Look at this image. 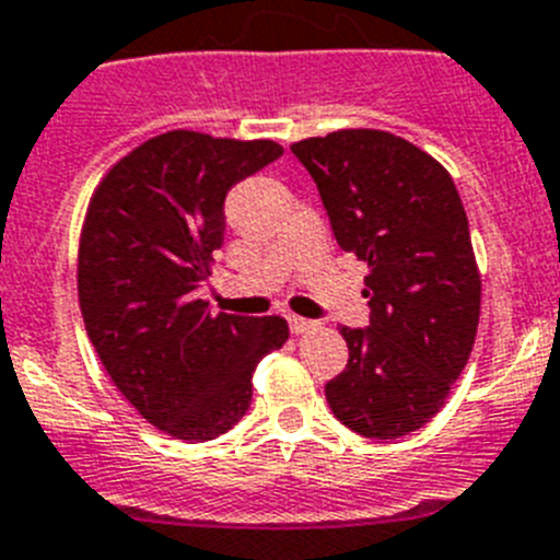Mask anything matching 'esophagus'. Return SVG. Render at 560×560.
<instances>
[{
    "mask_svg": "<svg viewBox=\"0 0 560 560\" xmlns=\"http://www.w3.org/2000/svg\"><path fill=\"white\" fill-rule=\"evenodd\" d=\"M289 327H291V332L302 336V332L316 330V322L314 319H302V316H289Z\"/></svg>",
    "mask_w": 560,
    "mask_h": 560,
    "instance_id": "obj_1",
    "label": "esophagus"
}]
</instances>
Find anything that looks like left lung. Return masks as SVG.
I'll use <instances>...</instances> for the list:
<instances>
[{
  "instance_id": "left-lung-1",
  "label": "left lung",
  "mask_w": 560,
  "mask_h": 560,
  "mask_svg": "<svg viewBox=\"0 0 560 560\" xmlns=\"http://www.w3.org/2000/svg\"><path fill=\"white\" fill-rule=\"evenodd\" d=\"M319 188L343 253L369 266V327H341L350 361L325 386L341 424L399 439L435 417L480 319V271L464 202L435 158L383 130L291 147Z\"/></svg>"
}]
</instances>
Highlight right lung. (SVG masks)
Listing matches in <instances>:
<instances>
[{"mask_svg": "<svg viewBox=\"0 0 560 560\" xmlns=\"http://www.w3.org/2000/svg\"><path fill=\"white\" fill-rule=\"evenodd\" d=\"M283 155L275 141L172 130L102 177L77 255V294L102 366L150 424L183 441L228 433L253 372L280 350V316L210 314L199 289L224 241V197Z\"/></svg>", "mask_w": 560, "mask_h": 560, "instance_id": "right-lung-1", "label": "right lung"}]
</instances>
